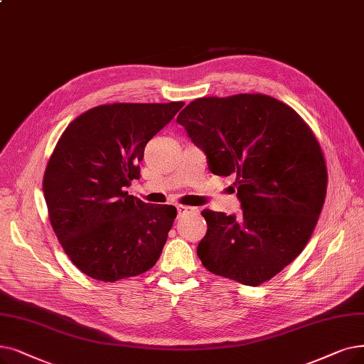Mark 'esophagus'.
I'll use <instances>...</instances> for the list:
<instances>
[{
  "label": "esophagus",
  "instance_id": "esophagus-1",
  "mask_svg": "<svg viewBox=\"0 0 364 364\" xmlns=\"http://www.w3.org/2000/svg\"><path fill=\"white\" fill-rule=\"evenodd\" d=\"M177 211L180 215H184V214H196L198 210L193 208V207H187V205H177Z\"/></svg>",
  "mask_w": 364,
  "mask_h": 364
}]
</instances>
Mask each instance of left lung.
<instances>
[{"label":"left lung","mask_w":364,"mask_h":364,"mask_svg":"<svg viewBox=\"0 0 364 364\" xmlns=\"http://www.w3.org/2000/svg\"><path fill=\"white\" fill-rule=\"evenodd\" d=\"M177 122L213 173L235 177L244 210L202 211V264L245 286L269 281L302 252L323 210L328 177L317 136L291 107L263 93L198 98Z\"/></svg>","instance_id":"1"}]
</instances>
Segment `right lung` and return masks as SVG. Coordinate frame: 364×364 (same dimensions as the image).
I'll return each instance as SVG.
<instances>
[{
  "label": "right lung",
  "mask_w": 364,
  "mask_h": 364,
  "mask_svg": "<svg viewBox=\"0 0 364 364\" xmlns=\"http://www.w3.org/2000/svg\"><path fill=\"white\" fill-rule=\"evenodd\" d=\"M183 105H98L58 139L43 192L58 241L87 277L104 282L136 277L161 257L177 208L146 203L124 188L139 178L146 144Z\"/></svg>",
  "instance_id": "add662e5"
}]
</instances>
